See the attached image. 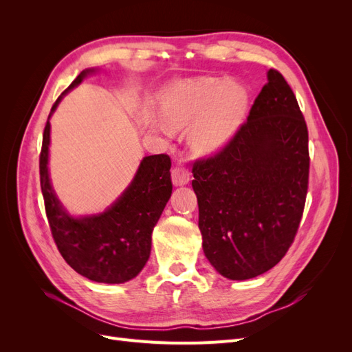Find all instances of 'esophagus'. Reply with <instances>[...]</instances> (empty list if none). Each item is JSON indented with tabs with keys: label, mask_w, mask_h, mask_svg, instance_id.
Masks as SVG:
<instances>
[{
	"label": "esophagus",
	"mask_w": 352,
	"mask_h": 352,
	"mask_svg": "<svg viewBox=\"0 0 352 352\" xmlns=\"http://www.w3.org/2000/svg\"><path fill=\"white\" fill-rule=\"evenodd\" d=\"M189 172L184 167V166H175L172 168V180H173V185L175 186H182V185H186L189 182Z\"/></svg>",
	"instance_id": "obj_1"
}]
</instances>
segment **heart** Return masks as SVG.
<instances>
[{
  "label": "heart",
  "instance_id": "heart-1",
  "mask_svg": "<svg viewBox=\"0 0 352 352\" xmlns=\"http://www.w3.org/2000/svg\"><path fill=\"white\" fill-rule=\"evenodd\" d=\"M248 91L225 78L184 79L162 95V109L175 126L194 122L190 141L199 153L212 154L236 135L247 116Z\"/></svg>",
  "mask_w": 352,
  "mask_h": 352
}]
</instances>
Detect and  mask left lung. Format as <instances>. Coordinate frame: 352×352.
Here are the masks:
<instances>
[{"label":"left lung","instance_id":"8db88e82","mask_svg":"<svg viewBox=\"0 0 352 352\" xmlns=\"http://www.w3.org/2000/svg\"><path fill=\"white\" fill-rule=\"evenodd\" d=\"M308 172L304 116L285 78L270 69L232 141L192 167L202 250L221 276L251 279L285 257L300 228Z\"/></svg>","mask_w":352,"mask_h":352}]
</instances>
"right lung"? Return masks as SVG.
Here are the masks:
<instances>
[{
    "mask_svg": "<svg viewBox=\"0 0 352 352\" xmlns=\"http://www.w3.org/2000/svg\"><path fill=\"white\" fill-rule=\"evenodd\" d=\"M92 72L83 70L70 83L52 105L50 117L61 98ZM50 117L42 136L39 175L47 219L60 254L74 272L94 282L124 283L136 278L150 258L154 226L172 195L170 157H144L131 185L111 207L100 214L73 217L50 182Z\"/></svg>",
    "mask_w": 352,
    "mask_h": 352,
    "instance_id": "1",
    "label": "right lung"
}]
</instances>
